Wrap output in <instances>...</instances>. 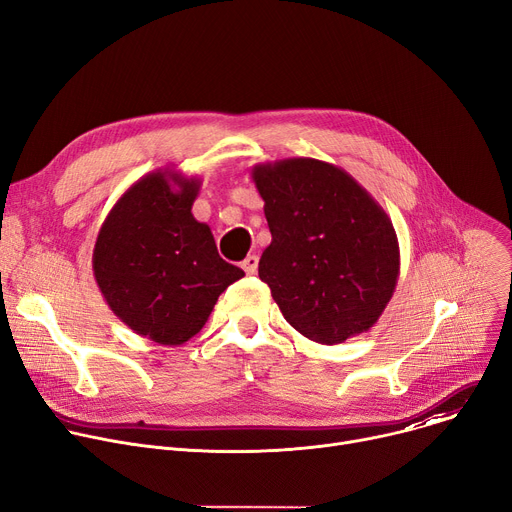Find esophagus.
Listing matches in <instances>:
<instances>
[{"mask_svg":"<svg viewBox=\"0 0 512 512\" xmlns=\"http://www.w3.org/2000/svg\"><path fill=\"white\" fill-rule=\"evenodd\" d=\"M241 265H243V269L247 271L249 276H253V274H257V267H259V257H257V255H249V257H247V259H245Z\"/></svg>","mask_w":512,"mask_h":512,"instance_id":"esophagus-1","label":"esophagus"}]
</instances>
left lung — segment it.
I'll list each match as a JSON object with an SVG mask.
<instances>
[{
  "instance_id": "8db88e82",
  "label": "left lung",
  "mask_w": 512,
  "mask_h": 512,
  "mask_svg": "<svg viewBox=\"0 0 512 512\" xmlns=\"http://www.w3.org/2000/svg\"><path fill=\"white\" fill-rule=\"evenodd\" d=\"M271 243L259 259L284 319L317 344H342L383 315L399 278L391 218L344 168L315 158L257 164Z\"/></svg>"
}]
</instances>
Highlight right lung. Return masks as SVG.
<instances>
[{
	"instance_id": "add662e5",
	"label": "right lung",
	"mask_w": 512,
	"mask_h": 512,
	"mask_svg": "<svg viewBox=\"0 0 512 512\" xmlns=\"http://www.w3.org/2000/svg\"><path fill=\"white\" fill-rule=\"evenodd\" d=\"M199 187L168 168L135 181L102 222L92 253L109 309L162 346L199 333L218 296L245 276L218 255L210 226L193 218Z\"/></svg>"
}]
</instances>
